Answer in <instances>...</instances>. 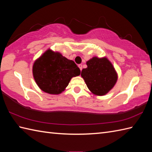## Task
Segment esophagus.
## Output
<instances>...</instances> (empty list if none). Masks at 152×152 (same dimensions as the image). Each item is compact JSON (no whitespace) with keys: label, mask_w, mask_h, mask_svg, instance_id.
<instances>
[{"label":"esophagus","mask_w":152,"mask_h":152,"mask_svg":"<svg viewBox=\"0 0 152 152\" xmlns=\"http://www.w3.org/2000/svg\"><path fill=\"white\" fill-rule=\"evenodd\" d=\"M78 67L80 68V70H82V64H78Z\"/></svg>","instance_id":"34e87169"}]
</instances>
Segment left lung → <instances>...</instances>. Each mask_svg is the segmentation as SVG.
<instances>
[{
  "mask_svg": "<svg viewBox=\"0 0 152 152\" xmlns=\"http://www.w3.org/2000/svg\"><path fill=\"white\" fill-rule=\"evenodd\" d=\"M88 67L82 70L81 76L88 89L96 95H104L112 89L118 75L112 63L106 59L93 57L87 62Z\"/></svg>",
  "mask_w": 152,
  "mask_h": 152,
  "instance_id": "left-lung-1",
  "label": "left lung"
}]
</instances>
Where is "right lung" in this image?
Wrapping results in <instances>:
<instances>
[{"instance_id":"1","label":"right lung","mask_w":152,"mask_h":152,"mask_svg":"<svg viewBox=\"0 0 152 152\" xmlns=\"http://www.w3.org/2000/svg\"><path fill=\"white\" fill-rule=\"evenodd\" d=\"M33 73L35 82L43 91L59 94L72 77L80 75V70L73 61L48 50L34 62Z\"/></svg>"}]
</instances>
